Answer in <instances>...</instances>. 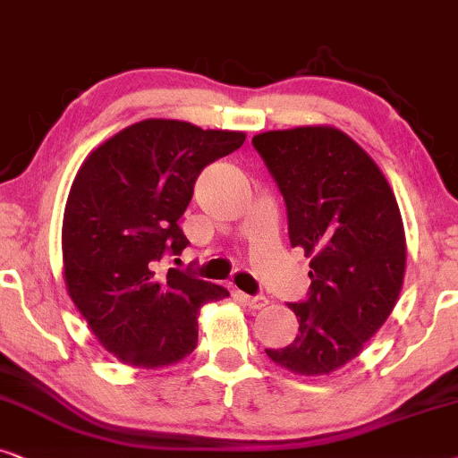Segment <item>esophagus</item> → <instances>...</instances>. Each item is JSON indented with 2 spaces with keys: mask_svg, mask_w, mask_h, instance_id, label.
Masks as SVG:
<instances>
[{
  "mask_svg": "<svg viewBox=\"0 0 458 458\" xmlns=\"http://www.w3.org/2000/svg\"><path fill=\"white\" fill-rule=\"evenodd\" d=\"M239 297L247 303L249 308H253V310H261L267 306V297H264V295H247V293H239Z\"/></svg>",
  "mask_w": 458,
  "mask_h": 458,
  "instance_id": "obj_1",
  "label": "esophagus"
}]
</instances>
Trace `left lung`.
Wrapping results in <instances>:
<instances>
[{
    "instance_id": "obj_1",
    "label": "left lung",
    "mask_w": 458,
    "mask_h": 458,
    "mask_svg": "<svg viewBox=\"0 0 458 458\" xmlns=\"http://www.w3.org/2000/svg\"><path fill=\"white\" fill-rule=\"evenodd\" d=\"M251 142L284 199L291 247L312 258L308 297L289 303L300 333L266 353L297 375H328L362 352L398 301L406 267L398 203L373 158L335 127L266 131Z\"/></svg>"
}]
</instances>
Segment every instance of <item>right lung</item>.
I'll return each mask as SVG.
<instances>
[{"mask_svg": "<svg viewBox=\"0 0 458 458\" xmlns=\"http://www.w3.org/2000/svg\"><path fill=\"white\" fill-rule=\"evenodd\" d=\"M245 142L242 131L146 119L100 144L72 182L63 219L64 283L121 362L161 369L194 352L199 310L230 293L158 264L188 245L184 216L199 174Z\"/></svg>", "mask_w": 458, "mask_h": 458, "instance_id": "1", "label": "right lung"}]
</instances>
